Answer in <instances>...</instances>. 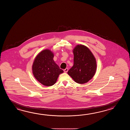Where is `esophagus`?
<instances>
[{
    "label": "esophagus",
    "instance_id": "esophagus-1",
    "mask_svg": "<svg viewBox=\"0 0 130 130\" xmlns=\"http://www.w3.org/2000/svg\"><path fill=\"white\" fill-rule=\"evenodd\" d=\"M68 69L67 68H66L64 70V72H68Z\"/></svg>",
    "mask_w": 130,
    "mask_h": 130
}]
</instances>
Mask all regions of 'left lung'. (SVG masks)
Segmentation results:
<instances>
[{
    "label": "left lung",
    "instance_id": "obj_1",
    "mask_svg": "<svg viewBox=\"0 0 130 130\" xmlns=\"http://www.w3.org/2000/svg\"><path fill=\"white\" fill-rule=\"evenodd\" d=\"M74 64L68 74L76 83H87L94 76L96 72V58L88 48L77 44L73 50Z\"/></svg>",
    "mask_w": 130,
    "mask_h": 130
}]
</instances>
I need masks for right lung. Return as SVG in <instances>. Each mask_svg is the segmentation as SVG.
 <instances>
[{
    "label": "right lung",
    "mask_w": 130,
    "mask_h": 130,
    "mask_svg": "<svg viewBox=\"0 0 130 130\" xmlns=\"http://www.w3.org/2000/svg\"><path fill=\"white\" fill-rule=\"evenodd\" d=\"M53 57L54 54L51 51L43 50L37 55L32 66L34 77L45 86L54 85L59 75L64 72L56 64Z\"/></svg>",
    "instance_id": "right-lung-1"
}]
</instances>
